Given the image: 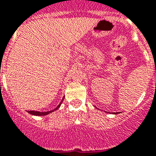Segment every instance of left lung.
Returning <instances> with one entry per match:
<instances>
[{"label": "left lung", "instance_id": "left-lung-1", "mask_svg": "<svg viewBox=\"0 0 156 156\" xmlns=\"http://www.w3.org/2000/svg\"><path fill=\"white\" fill-rule=\"evenodd\" d=\"M115 114H116V113H115Z\"/></svg>", "mask_w": 156, "mask_h": 156}]
</instances>
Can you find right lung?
<instances>
[{
    "instance_id": "right-lung-1",
    "label": "right lung",
    "mask_w": 156,
    "mask_h": 156,
    "mask_svg": "<svg viewBox=\"0 0 156 156\" xmlns=\"http://www.w3.org/2000/svg\"><path fill=\"white\" fill-rule=\"evenodd\" d=\"M63 100H64V97H63V99H62V101H61V103L58 105L57 107L55 108L54 110H52V111H45V112H40V111H28V113H30V115H37V116H41V115H47L50 114V113H51V112H54L55 111L58 110V109L60 108V106H61V103H62V101H63Z\"/></svg>"
}]
</instances>
